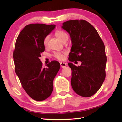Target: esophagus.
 I'll use <instances>...</instances> for the list:
<instances>
[{
  "instance_id": "obj_1",
  "label": "esophagus",
  "mask_w": 122,
  "mask_h": 122,
  "mask_svg": "<svg viewBox=\"0 0 122 122\" xmlns=\"http://www.w3.org/2000/svg\"><path fill=\"white\" fill-rule=\"evenodd\" d=\"M60 64H61V67H62V68H65L66 66V63H64V62L60 63Z\"/></svg>"
}]
</instances>
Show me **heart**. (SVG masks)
Wrapping results in <instances>:
<instances>
[{
  "instance_id": "obj_1",
  "label": "heart",
  "mask_w": 122,
  "mask_h": 122,
  "mask_svg": "<svg viewBox=\"0 0 122 122\" xmlns=\"http://www.w3.org/2000/svg\"><path fill=\"white\" fill-rule=\"evenodd\" d=\"M55 36L58 39L60 40L61 41H64L65 40H67L68 38V35L66 32L64 31L61 30H57L56 32H55ZM49 36H45L43 39V45H44V47H47L48 45V41H49ZM66 54V52H56L54 53L53 56L56 59L60 61H63L65 59V54Z\"/></svg>"
}]
</instances>
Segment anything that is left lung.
Segmentation results:
<instances>
[{
  "mask_svg": "<svg viewBox=\"0 0 122 122\" xmlns=\"http://www.w3.org/2000/svg\"><path fill=\"white\" fill-rule=\"evenodd\" d=\"M61 28L69 33L72 46L69 60L80 61L76 66L71 63V84L76 94L83 97L92 96L101 87L106 78L107 56L104 43L92 25L84 20H71Z\"/></svg>",
  "mask_w": 122,
  "mask_h": 122,
  "instance_id": "1",
  "label": "left lung"
}]
</instances>
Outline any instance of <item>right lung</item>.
Segmentation results:
<instances>
[{"instance_id":"obj_1","label":"right lung","mask_w":122,"mask_h":122,"mask_svg":"<svg viewBox=\"0 0 122 122\" xmlns=\"http://www.w3.org/2000/svg\"><path fill=\"white\" fill-rule=\"evenodd\" d=\"M55 26L54 24L27 25L16 41L13 51L15 71L23 89L35 101H44L51 96L53 80L60 68L56 61L43 67L39 59L45 49L43 39Z\"/></svg>"}]
</instances>
